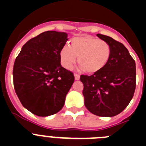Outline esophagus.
Returning <instances> with one entry per match:
<instances>
[{
	"mask_svg": "<svg viewBox=\"0 0 146 146\" xmlns=\"http://www.w3.org/2000/svg\"><path fill=\"white\" fill-rule=\"evenodd\" d=\"M74 79H75L76 80H80V75L77 74H74Z\"/></svg>",
	"mask_w": 146,
	"mask_h": 146,
	"instance_id": "34e87169",
	"label": "esophagus"
}]
</instances>
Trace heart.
<instances>
[{
  "label": "heart",
  "instance_id": "obj_1",
  "mask_svg": "<svg viewBox=\"0 0 146 146\" xmlns=\"http://www.w3.org/2000/svg\"><path fill=\"white\" fill-rule=\"evenodd\" d=\"M61 63L64 68L72 69L77 57L80 68L93 74L104 69L111 56V47L106 41L91 36L72 38L69 45H64L59 52Z\"/></svg>",
  "mask_w": 146,
  "mask_h": 146
}]
</instances>
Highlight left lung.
<instances>
[{"label":"left lung","mask_w":146,"mask_h":146,"mask_svg":"<svg viewBox=\"0 0 146 146\" xmlns=\"http://www.w3.org/2000/svg\"><path fill=\"white\" fill-rule=\"evenodd\" d=\"M109 44L111 56L105 67L93 75H81L85 106L99 117L121 113L132 100L136 87L135 60L126 47L112 37L97 34Z\"/></svg>","instance_id":"8db88e82"}]
</instances>
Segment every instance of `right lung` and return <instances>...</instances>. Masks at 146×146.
I'll use <instances>...</instances> for the list:
<instances>
[{
  "instance_id": "obj_1",
  "label": "right lung",
  "mask_w": 146,
  "mask_h": 146,
  "mask_svg": "<svg viewBox=\"0 0 146 146\" xmlns=\"http://www.w3.org/2000/svg\"><path fill=\"white\" fill-rule=\"evenodd\" d=\"M66 33L46 31L26 42L15 60L14 86L22 106L33 114L48 117L63 108L74 81L61 65L59 52L67 41Z\"/></svg>"
}]
</instances>
